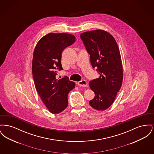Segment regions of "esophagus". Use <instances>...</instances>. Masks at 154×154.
<instances>
[{
	"instance_id": "obj_1",
	"label": "esophagus",
	"mask_w": 154,
	"mask_h": 154,
	"mask_svg": "<svg viewBox=\"0 0 154 154\" xmlns=\"http://www.w3.org/2000/svg\"><path fill=\"white\" fill-rule=\"evenodd\" d=\"M77 84L81 86V87H85L88 85V83L87 82V81L85 80H82L80 81L79 82H77Z\"/></svg>"
}]
</instances>
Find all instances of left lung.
I'll return each mask as SVG.
<instances>
[{"mask_svg":"<svg viewBox=\"0 0 154 154\" xmlns=\"http://www.w3.org/2000/svg\"><path fill=\"white\" fill-rule=\"evenodd\" d=\"M80 38L90 55L91 65L100 75L89 81L95 94L89 104L95 110H106L114 102L122 83L123 69L117 43L112 35L103 30L84 32Z\"/></svg>","mask_w":154,"mask_h":154,"instance_id":"1","label":"left lung"}]
</instances>
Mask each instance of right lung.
I'll return each instance as SVG.
<instances>
[{
    "label": "right lung",
    "mask_w": 154,
    "mask_h": 154,
    "mask_svg": "<svg viewBox=\"0 0 154 154\" xmlns=\"http://www.w3.org/2000/svg\"><path fill=\"white\" fill-rule=\"evenodd\" d=\"M75 37L68 33H49L37 43L33 52L32 74L36 91L52 114H58L68 105L67 95L75 88V83L67 76L58 79L63 50L73 44Z\"/></svg>",
    "instance_id": "right-lung-1"
}]
</instances>
